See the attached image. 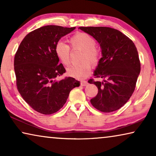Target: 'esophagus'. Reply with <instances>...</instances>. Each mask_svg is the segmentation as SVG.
<instances>
[{
    "instance_id": "esophagus-1",
    "label": "esophagus",
    "mask_w": 156,
    "mask_h": 156,
    "mask_svg": "<svg viewBox=\"0 0 156 156\" xmlns=\"http://www.w3.org/2000/svg\"><path fill=\"white\" fill-rule=\"evenodd\" d=\"M87 84H88L87 81L83 80V81H81L80 82V85L82 86V87H85V86H87Z\"/></svg>"
}]
</instances>
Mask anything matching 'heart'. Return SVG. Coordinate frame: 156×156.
<instances>
[{
	"instance_id": "heart-1",
	"label": "heart",
	"mask_w": 156,
	"mask_h": 156,
	"mask_svg": "<svg viewBox=\"0 0 156 156\" xmlns=\"http://www.w3.org/2000/svg\"><path fill=\"white\" fill-rule=\"evenodd\" d=\"M72 49L82 52L80 62L81 64L72 66L67 69L68 76L76 80H83L89 75L91 65L96 66L101 59V52L96 47V41L86 33H77L69 40ZM55 53L59 61L65 66L70 64V48L62 41H58L55 46Z\"/></svg>"
}]
</instances>
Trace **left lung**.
<instances>
[{"label": "left lung", "mask_w": 156, "mask_h": 156, "mask_svg": "<svg viewBox=\"0 0 156 156\" xmlns=\"http://www.w3.org/2000/svg\"><path fill=\"white\" fill-rule=\"evenodd\" d=\"M100 44L103 57L94 72L95 78L103 82L89 83L98 87V94L91 99L95 108L103 112L115 111L125 104L134 93L141 70L138 51L129 38L115 29L106 27H81Z\"/></svg>", "instance_id": "8db88e82"}]
</instances>
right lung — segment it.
Masks as SVG:
<instances>
[{
	"label": "right lung",
	"instance_id": "right-lung-1",
	"mask_svg": "<svg viewBox=\"0 0 156 156\" xmlns=\"http://www.w3.org/2000/svg\"><path fill=\"white\" fill-rule=\"evenodd\" d=\"M75 27H41L29 32L15 55L14 69L19 93L34 110L44 115L55 113L66 103L69 92L80 86L73 77L57 81L66 70L55 53V46Z\"/></svg>",
	"mask_w": 156,
	"mask_h": 156
}]
</instances>
